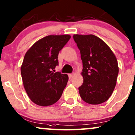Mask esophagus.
I'll return each instance as SVG.
<instances>
[{
  "mask_svg": "<svg viewBox=\"0 0 135 135\" xmlns=\"http://www.w3.org/2000/svg\"><path fill=\"white\" fill-rule=\"evenodd\" d=\"M74 75V73H72V74H69V79H71V78H72V76H73Z\"/></svg>",
  "mask_w": 135,
  "mask_h": 135,
  "instance_id": "1",
  "label": "esophagus"
}]
</instances>
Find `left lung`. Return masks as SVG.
Masks as SVG:
<instances>
[{
	"mask_svg": "<svg viewBox=\"0 0 135 135\" xmlns=\"http://www.w3.org/2000/svg\"><path fill=\"white\" fill-rule=\"evenodd\" d=\"M83 61V83L79 87L81 99L99 104L112 95L118 74V62L106 43L93 35H74Z\"/></svg>",
	"mask_w": 135,
	"mask_h": 135,
	"instance_id": "8db88e82",
	"label": "left lung"
}]
</instances>
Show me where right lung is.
Wrapping results in <instances>:
<instances>
[{"label":"right lung","mask_w":135,"mask_h":135,"mask_svg":"<svg viewBox=\"0 0 135 135\" xmlns=\"http://www.w3.org/2000/svg\"><path fill=\"white\" fill-rule=\"evenodd\" d=\"M69 35H49L35 42L27 51L21 66L25 90L38 106L54 104L60 99L69 76L54 72L59 52L70 40Z\"/></svg>","instance_id":"add662e5"}]
</instances>
